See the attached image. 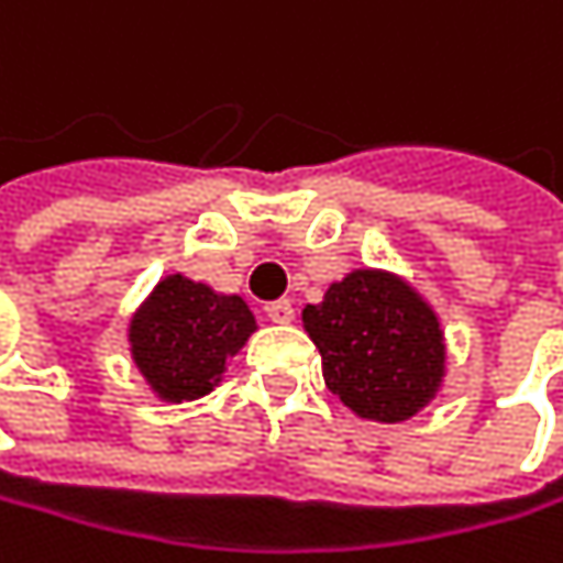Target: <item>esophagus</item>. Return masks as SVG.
Returning a JSON list of instances; mask_svg holds the SVG:
<instances>
[{
  "label": "esophagus",
  "mask_w": 563,
  "mask_h": 563,
  "mask_svg": "<svg viewBox=\"0 0 563 563\" xmlns=\"http://www.w3.org/2000/svg\"><path fill=\"white\" fill-rule=\"evenodd\" d=\"M263 310H266V317H269L273 323H294V317H297L290 300H273V303H266Z\"/></svg>",
  "instance_id": "esophagus-1"
}]
</instances>
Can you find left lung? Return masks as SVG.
<instances>
[{"label": "left lung", "instance_id": "1", "mask_svg": "<svg viewBox=\"0 0 563 563\" xmlns=\"http://www.w3.org/2000/svg\"><path fill=\"white\" fill-rule=\"evenodd\" d=\"M303 327L323 356L330 393L363 419L406 422L442 386L439 317L393 273L353 269L323 303L303 310Z\"/></svg>", "mask_w": 563, "mask_h": 563}]
</instances>
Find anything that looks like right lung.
<instances>
[{"label":"right lung","instance_id":"1","mask_svg":"<svg viewBox=\"0 0 563 563\" xmlns=\"http://www.w3.org/2000/svg\"><path fill=\"white\" fill-rule=\"evenodd\" d=\"M256 330L240 297L213 294L207 284L164 276L147 303L131 317V360L164 402L207 396L230 356Z\"/></svg>","mask_w":563,"mask_h":563}]
</instances>
